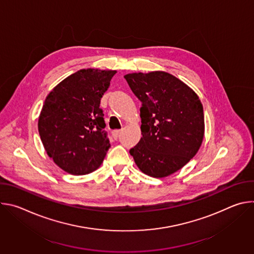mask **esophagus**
<instances>
[{"mask_svg":"<svg viewBox=\"0 0 254 254\" xmlns=\"http://www.w3.org/2000/svg\"><path fill=\"white\" fill-rule=\"evenodd\" d=\"M121 133H122V130H116V131H114V132H113L114 138H115V139H118L119 136L121 135Z\"/></svg>","mask_w":254,"mask_h":254,"instance_id":"1","label":"esophagus"}]
</instances>
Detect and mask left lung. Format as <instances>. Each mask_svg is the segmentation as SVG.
Wrapping results in <instances>:
<instances>
[{
	"mask_svg": "<svg viewBox=\"0 0 254 254\" xmlns=\"http://www.w3.org/2000/svg\"><path fill=\"white\" fill-rule=\"evenodd\" d=\"M141 102V137L129 150L137 168L165 178L182 169L199 151L205 131L203 105L197 93L165 71L124 76Z\"/></svg>",
	"mask_w": 254,
	"mask_h": 254,
	"instance_id": "obj_1",
	"label": "left lung"
}]
</instances>
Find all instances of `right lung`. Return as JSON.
I'll return each mask as SVG.
<instances>
[{
	"label": "right lung",
	"instance_id": "obj_1",
	"mask_svg": "<svg viewBox=\"0 0 254 254\" xmlns=\"http://www.w3.org/2000/svg\"><path fill=\"white\" fill-rule=\"evenodd\" d=\"M116 73L117 70L80 69L47 95L38 130L47 155L66 173L86 175L103 162L111 144L99 104Z\"/></svg>",
	"mask_w": 254,
	"mask_h": 254
}]
</instances>
